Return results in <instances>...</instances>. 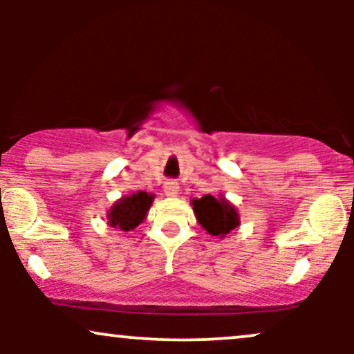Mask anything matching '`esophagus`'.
Instances as JSON below:
<instances>
[{
	"label": "esophagus",
	"mask_w": 354,
	"mask_h": 354,
	"mask_svg": "<svg viewBox=\"0 0 354 354\" xmlns=\"http://www.w3.org/2000/svg\"><path fill=\"white\" fill-rule=\"evenodd\" d=\"M163 189H165V194H166V196L174 198V196H178V193H180V185H178L176 181L168 180V181L165 183Z\"/></svg>",
	"instance_id": "34e87169"
}]
</instances>
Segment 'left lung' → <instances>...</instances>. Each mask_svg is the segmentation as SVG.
Wrapping results in <instances>:
<instances>
[{
    "label": "left lung",
    "instance_id": "8db88e82",
    "mask_svg": "<svg viewBox=\"0 0 354 354\" xmlns=\"http://www.w3.org/2000/svg\"><path fill=\"white\" fill-rule=\"evenodd\" d=\"M191 205H193L196 221L211 236L226 238L231 231L239 226L238 209L223 194L216 198L205 194L203 198L191 200Z\"/></svg>",
    "mask_w": 354,
    "mask_h": 354
}]
</instances>
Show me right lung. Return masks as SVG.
<instances>
[{
	"mask_svg": "<svg viewBox=\"0 0 354 354\" xmlns=\"http://www.w3.org/2000/svg\"><path fill=\"white\" fill-rule=\"evenodd\" d=\"M153 200L154 194L146 193V191H138V193L121 196L108 209L106 225L109 228L124 231V233L133 231L148 216V211L151 208Z\"/></svg>",
	"mask_w": 354,
	"mask_h": 354,
	"instance_id": "add662e5",
	"label": "right lung"
}]
</instances>
